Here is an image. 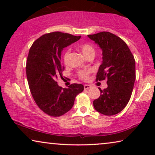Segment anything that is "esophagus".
I'll return each mask as SVG.
<instances>
[{"label":"esophagus","instance_id":"obj_1","mask_svg":"<svg viewBox=\"0 0 155 155\" xmlns=\"http://www.w3.org/2000/svg\"><path fill=\"white\" fill-rule=\"evenodd\" d=\"M90 88H91V85H89V84H84V90H88Z\"/></svg>","mask_w":155,"mask_h":155}]
</instances>
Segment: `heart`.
I'll return each instance as SVG.
<instances>
[{"mask_svg":"<svg viewBox=\"0 0 155 155\" xmlns=\"http://www.w3.org/2000/svg\"><path fill=\"white\" fill-rule=\"evenodd\" d=\"M78 48L80 51L82 52V54L84 55L86 58L90 56H94V49L93 48V46L90 44H80V45L78 46ZM69 56H70V50H68L65 53L64 56H63V61L65 64H67L68 63L69 60ZM88 73L86 71H82L80 73V78H82V79H86L87 77Z\"/></svg>","mask_w":155,"mask_h":155,"instance_id":"obj_1","label":"heart"}]
</instances>
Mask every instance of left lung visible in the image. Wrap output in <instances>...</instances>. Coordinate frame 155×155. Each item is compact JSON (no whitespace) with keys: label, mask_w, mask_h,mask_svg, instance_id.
<instances>
[{"label":"left lung","mask_w":155,"mask_h":155,"mask_svg":"<svg viewBox=\"0 0 155 155\" xmlns=\"http://www.w3.org/2000/svg\"><path fill=\"white\" fill-rule=\"evenodd\" d=\"M102 51V63L97 80H107V88L100 90L93 101L95 110L106 116L117 114L128 104L135 80V61L124 40L108 32L87 35Z\"/></svg>","instance_id":"8db88e82"}]
</instances>
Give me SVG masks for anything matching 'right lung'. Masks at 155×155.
<instances>
[{"label": "right lung", "mask_w": 155, "mask_h": 155, "mask_svg": "<svg viewBox=\"0 0 155 155\" xmlns=\"http://www.w3.org/2000/svg\"><path fill=\"white\" fill-rule=\"evenodd\" d=\"M81 37L59 31L46 34L34 42L27 60L26 73L31 95L38 107L51 116H61L73 107L75 97L84 90L82 84L63 89L57 84L65 68L61 63L63 48Z\"/></svg>", "instance_id": "1"}]
</instances>
